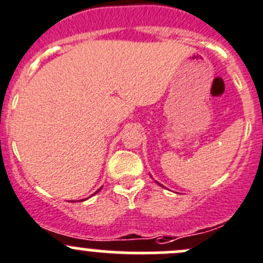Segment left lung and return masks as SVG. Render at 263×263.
Listing matches in <instances>:
<instances>
[{
  "mask_svg": "<svg viewBox=\"0 0 263 263\" xmlns=\"http://www.w3.org/2000/svg\"><path fill=\"white\" fill-rule=\"evenodd\" d=\"M159 185H160V183H159Z\"/></svg>",
  "mask_w": 263,
  "mask_h": 263,
  "instance_id": "8db88e82",
  "label": "left lung"
}]
</instances>
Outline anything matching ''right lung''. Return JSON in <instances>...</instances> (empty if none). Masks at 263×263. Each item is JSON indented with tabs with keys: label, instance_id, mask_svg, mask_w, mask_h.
Here are the masks:
<instances>
[{
	"label": "right lung",
	"instance_id": "add662e5",
	"mask_svg": "<svg viewBox=\"0 0 263 263\" xmlns=\"http://www.w3.org/2000/svg\"><path fill=\"white\" fill-rule=\"evenodd\" d=\"M99 190H101V187H100V189H99ZM99 190H98V191H96V193H99Z\"/></svg>",
	"mask_w": 263,
	"mask_h": 263
}]
</instances>
